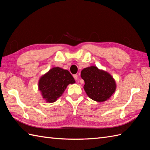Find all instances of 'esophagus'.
<instances>
[{"instance_id":"34e87169","label":"esophagus","mask_w":150,"mask_h":150,"mask_svg":"<svg viewBox=\"0 0 150 150\" xmlns=\"http://www.w3.org/2000/svg\"><path fill=\"white\" fill-rule=\"evenodd\" d=\"M74 79H75L76 80H78L79 76H78L77 75H74Z\"/></svg>"}]
</instances>
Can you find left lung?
I'll return each instance as SVG.
<instances>
[{
    "mask_svg": "<svg viewBox=\"0 0 150 150\" xmlns=\"http://www.w3.org/2000/svg\"><path fill=\"white\" fill-rule=\"evenodd\" d=\"M81 77L84 80L83 86L88 97L97 102L108 100L115 92L116 82L107 71L96 66H91L81 71Z\"/></svg>",
    "mask_w": 150,
    "mask_h": 150,
    "instance_id": "left-lung-1",
    "label": "left lung"
}]
</instances>
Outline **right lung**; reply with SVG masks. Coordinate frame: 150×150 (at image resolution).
<instances>
[{
    "label": "right lung",
    "instance_id": "1",
    "mask_svg": "<svg viewBox=\"0 0 150 150\" xmlns=\"http://www.w3.org/2000/svg\"><path fill=\"white\" fill-rule=\"evenodd\" d=\"M74 83L75 79L67 70L54 67L41 76L38 89L42 98L47 103H52L62 96L69 84Z\"/></svg>",
    "mask_w": 150,
    "mask_h": 150
}]
</instances>
